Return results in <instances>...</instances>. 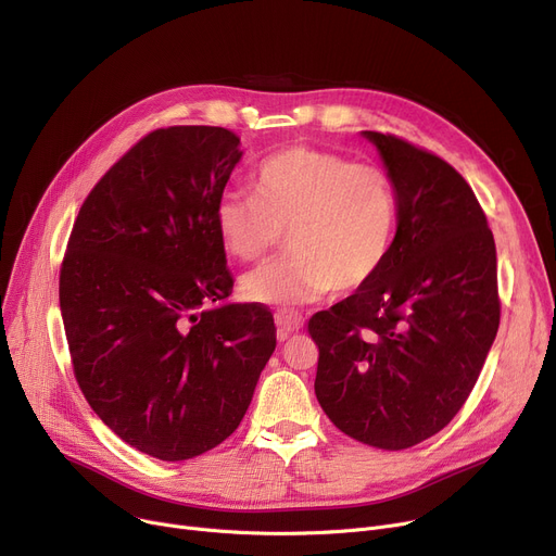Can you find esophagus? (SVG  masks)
<instances>
[{
  "label": "esophagus",
  "mask_w": 556,
  "mask_h": 556,
  "mask_svg": "<svg viewBox=\"0 0 556 556\" xmlns=\"http://www.w3.org/2000/svg\"><path fill=\"white\" fill-rule=\"evenodd\" d=\"M275 323H277V338L286 340L290 333H295V331L302 329L304 319H302L300 313H293V311H277Z\"/></svg>",
  "instance_id": "obj_1"
}]
</instances>
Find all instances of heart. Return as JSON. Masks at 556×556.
<instances>
[{"mask_svg": "<svg viewBox=\"0 0 556 556\" xmlns=\"http://www.w3.org/2000/svg\"><path fill=\"white\" fill-rule=\"evenodd\" d=\"M254 193L225 191L214 210L227 252L258 261L288 254L245 275L243 293L261 304H302L369 283L388 261L399 191L390 170L352 157L288 146L252 173Z\"/></svg>", "mask_w": 556, "mask_h": 556, "instance_id": "1", "label": "heart"}]
</instances>
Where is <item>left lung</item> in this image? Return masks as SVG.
I'll use <instances>...</instances> for the list:
<instances>
[{"mask_svg": "<svg viewBox=\"0 0 556 556\" xmlns=\"http://www.w3.org/2000/svg\"><path fill=\"white\" fill-rule=\"evenodd\" d=\"M399 191L378 275L308 319L315 396L352 440L403 451L451 424L501 325L495 243L480 202L440 155L365 130Z\"/></svg>", "mask_w": 556, "mask_h": 556, "instance_id": "8db88e82", "label": "left lung"}]
</instances>
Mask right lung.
Returning a JSON list of instances; mask_svg holds the SVG:
<instances>
[{"mask_svg": "<svg viewBox=\"0 0 556 556\" xmlns=\"http://www.w3.org/2000/svg\"><path fill=\"white\" fill-rule=\"evenodd\" d=\"M216 126H168L116 160L74 220L61 311L76 383L132 448L182 462L239 428L277 329L223 304L233 279L214 210L241 160Z\"/></svg>", "mask_w": 556, "mask_h": 556, "instance_id": "1", "label": "right lung"}]
</instances>
